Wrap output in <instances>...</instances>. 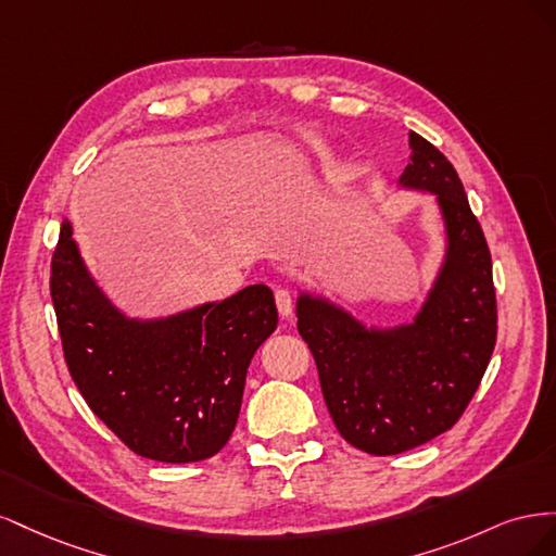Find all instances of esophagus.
<instances>
[{
	"label": "esophagus",
	"instance_id": "34e87169",
	"mask_svg": "<svg viewBox=\"0 0 556 556\" xmlns=\"http://www.w3.org/2000/svg\"><path fill=\"white\" fill-rule=\"evenodd\" d=\"M276 306H278V313L280 317H290L292 311H294V299L288 290H278L276 292Z\"/></svg>",
	"mask_w": 556,
	"mask_h": 556
}]
</instances>
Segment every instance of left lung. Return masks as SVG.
<instances>
[{
	"label": "left lung",
	"instance_id": "obj_1",
	"mask_svg": "<svg viewBox=\"0 0 556 556\" xmlns=\"http://www.w3.org/2000/svg\"><path fill=\"white\" fill-rule=\"evenodd\" d=\"M408 143L399 188L435 194L445 225L443 264L413 323L366 327L327 296L296 299V327L336 429L378 457L413 450L457 422L496 343L492 255L464 185L439 148L415 131Z\"/></svg>",
	"mask_w": 556,
	"mask_h": 556
}]
</instances>
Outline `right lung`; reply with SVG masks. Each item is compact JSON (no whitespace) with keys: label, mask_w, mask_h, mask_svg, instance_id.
<instances>
[{"label":"right lung","mask_w":556,"mask_h":556,"mask_svg":"<svg viewBox=\"0 0 556 556\" xmlns=\"http://www.w3.org/2000/svg\"><path fill=\"white\" fill-rule=\"evenodd\" d=\"M50 296L76 387L131 452L190 464L225 447L250 359L278 325L266 285L176 315L129 317L99 288L64 220Z\"/></svg>","instance_id":"1"}]
</instances>
